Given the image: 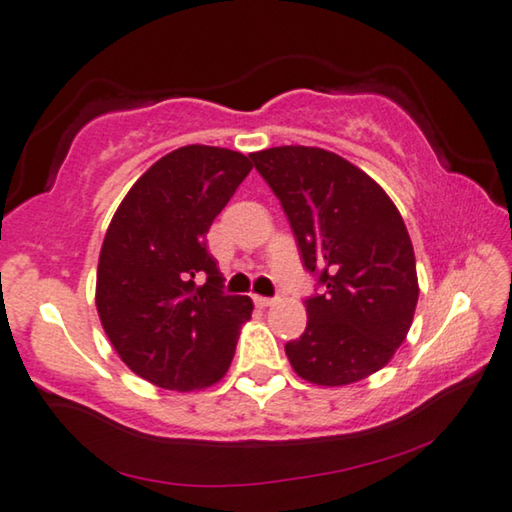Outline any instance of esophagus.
Wrapping results in <instances>:
<instances>
[{
	"label": "esophagus",
	"mask_w": 512,
	"mask_h": 512,
	"mask_svg": "<svg viewBox=\"0 0 512 512\" xmlns=\"http://www.w3.org/2000/svg\"><path fill=\"white\" fill-rule=\"evenodd\" d=\"M253 301L257 308H269V305H273V299H269V296H255Z\"/></svg>",
	"instance_id": "obj_1"
}]
</instances>
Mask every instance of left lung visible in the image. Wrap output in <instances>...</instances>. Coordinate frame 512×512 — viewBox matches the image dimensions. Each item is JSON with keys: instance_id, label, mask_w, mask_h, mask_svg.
<instances>
[{"instance_id": "1", "label": "left lung", "mask_w": 512, "mask_h": 512, "mask_svg": "<svg viewBox=\"0 0 512 512\" xmlns=\"http://www.w3.org/2000/svg\"><path fill=\"white\" fill-rule=\"evenodd\" d=\"M276 193L303 266L322 292L285 352L296 375L347 386L384 368L409 333L416 257L400 211L375 179L333 151L273 147L250 154Z\"/></svg>"}]
</instances>
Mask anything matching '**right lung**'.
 Returning <instances> with one entry per match:
<instances>
[{
  "instance_id": "1",
  "label": "right lung",
  "mask_w": 512,
  "mask_h": 512,
  "mask_svg": "<svg viewBox=\"0 0 512 512\" xmlns=\"http://www.w3.org/2000/svg\"><path fill=\"white\" fill-rule=\"evenodd\" d=\"M253 170L232 149L188 144L133 183L103 239L96 310L112 347L137 377L195 391L225 377L248 296L223 292L207 250L213 218Z\"/></svg>"
}]
</instances>
